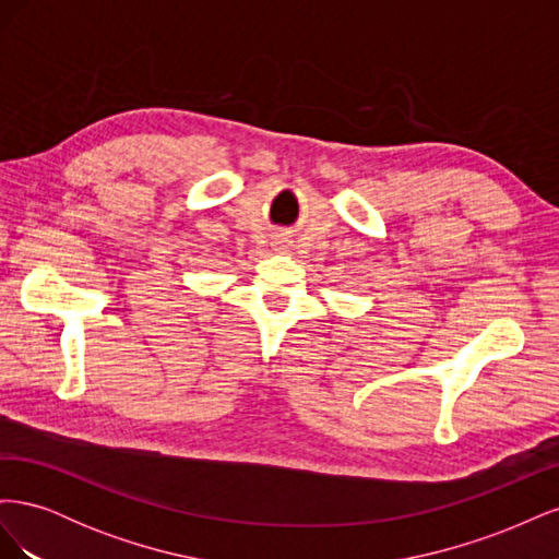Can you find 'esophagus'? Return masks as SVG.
I'll return each mask as SVG.
<instances>
[{"label":"esophagus","mask_w":559,"mask_h":559,"mask_svg":"<svg viewBox=\"0 0 559 559\" xmlns=\"http://www.w3.org/2000/svg\"><path fill=\"white\" fill-rule=\"evenodd\" d=\"M289 247H292V245H289V240L284 238V235H275V238H273V249H275V251H282V253H284V251H289Z\"/></svg>","instance_id":"34e87169"}]
</instances>
